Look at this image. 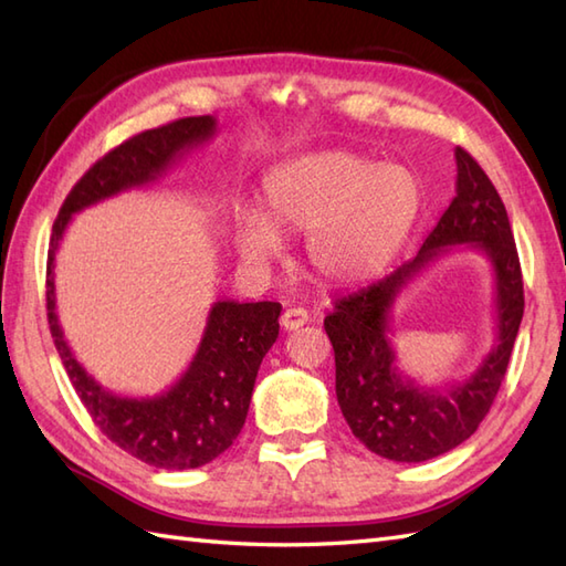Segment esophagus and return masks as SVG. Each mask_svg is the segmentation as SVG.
<instances>
[{
    "mask_svg": "<svg viewBox=\"0 0 566 566\" xmlns=\"http://www.w3.org/2000/svg\"><path fill=\"white\" fill-rule=\"evenodd\" d=\"M306 321H308V311L306 308H286L284 314H282V326L286 328V331H298L302 326H306Z\"/></svg>",
    "mask_w": 566,
    "mask_h": 566,
    "instance_id": "1",
    "label": "esophagus"
}]
</instances>
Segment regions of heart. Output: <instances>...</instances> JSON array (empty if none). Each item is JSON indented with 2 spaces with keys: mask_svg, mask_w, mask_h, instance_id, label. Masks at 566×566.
<instances>
[{
  "mask_svg": "<svg viewBox=\"0 0 566 566\" xmlns=\"http://www.w3.org/2000/svg\"><path fill=\"white\" fill-rule=\"evenodd\" d=\"M420 211V185L401 165L353 150L286 160L262 179L260 213H238L240 260L264 268L282 239L306 235V262L323 284L355 286L377 276L401 250Z\"/></svg>",
  "mask_w": 566,
  "mask_h": 566,
  "instance_id": "1",
  "label": "heart"
}]
</instances>
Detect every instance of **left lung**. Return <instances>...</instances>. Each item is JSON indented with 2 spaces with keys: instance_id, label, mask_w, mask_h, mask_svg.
Returning <instances> with one entry per match:
<instances>
[{
  "instance_id": "obj_1",
  "label": "left lung",
  "mask_w": 566,
  "mask_h": 566,
  "mask_svg": "<svg viewBox=\"0 0 566 566\" xmlns=\"http://www.w3.org/2000/svg\"><path fill=\"white\" fill-rule=\"evenodd\" d=\"M457 197L413 260L335 302L323 321L335 353V396L353 436L394 462H426L462 444L482 423L506 377L523 321V274L509 213L486 172L454 150ZM452 244L484 251L497 284V340L472 378L420 388L395 367L390 308L407 282Z\"/></svg>"
}]
</instances>
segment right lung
<instances>
[{"instance_id":"add662e5","label":"right lung","mask_w":566,"mask_h":566,"mask_svg":"<svg viewBox=\"0 0 566 566\" xmlns=\"http://www.w3.org/2000/svg\"><path fill=\"white\" fill-rule=\"evenodd\" d=\"M216 134L213 116L179 118L143 130L94 163L72 187L53 223L48 250L45 306L55 350L80 401L106 438L158 469H197L231 448L245 423L262 357L280 335L282 304L216 302L197 355L158 396H118L87 375L72 355L55 314V252L72 216L126 189L146 187Z\"/></svg>"}]
</instances>
